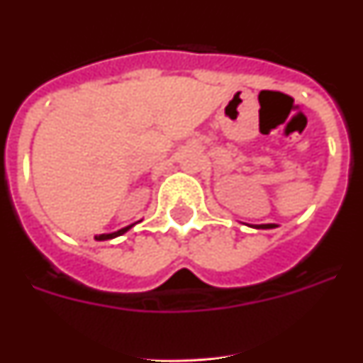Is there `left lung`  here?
Masks as SVG:
<instances>
[{"instance_id":"left-lung-1","label":"left lung","mask_w":363,"mask_h":363,"mask_svg":"<svg viewBox=\"0 0 363 363\" xmlns=\"http://www.w3.org/2000/svg\"><path fill=\"white\" fill-rule=\"evenodd\" d=\"M274 223H264V225H256V229H274Z\"/></svg>"}]
</instances>
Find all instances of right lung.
I'll list each match as a JSON object with an SVG mask.
<instances>
[{"mask_svg": "<svg viewBox=\"0 0 363 363\" xmlns=\"http://www.w3.org/2000/svg\"><path fill=\"white\" fill-rule=\"evenodd\" d=\"M130 227H133V225H129V227H123V229L116 230V233H111V234H99V236H96V240H98V242H105V240H112V238H116V236H121V234H123V233H127V230H129Z\"/></svg>", "mask_w": 363, "mask_h": 363, "instance_id": "add662e5", "label": "right lung"}]
</instances>
